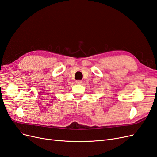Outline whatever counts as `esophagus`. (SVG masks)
Listing matches in <instances>:
<instances>
[{
  "mask_svg": "<svg viewBox=\"0 0 157 157\" xmlns=\"http://www.w3.org/2000/svg\"><path fill=\"white\" fill-rule=\"evenodd\" d=\"M82 83V80H76V84H81Z\"/></svg>",
  "mask_w": 157,
  "mask_h": 157,
  "instance_id": "obj_1",
  "label": "esophagus"
}]
</instances>
